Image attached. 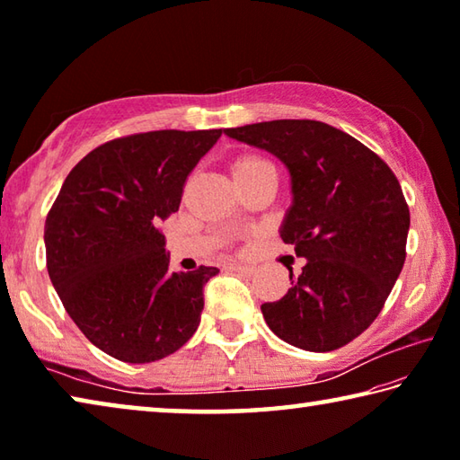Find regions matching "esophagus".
Masks as SVG:
<instances>
[{"mask_svg": "<svg viewBox=\"0 0 460 460\" xmlns=\"http://www.w3.org/2000/svg\"><path fill=\"white\" fill-rule=\"evenodd\" d=\"M231 270H235V271H239V274H245V276L255 274V266H249V263H235Z\"/></svg>", "mask_w": 460, "mask_h": 460, "instance_id": "34e87169", "label": "esophagus"}]
</instances>
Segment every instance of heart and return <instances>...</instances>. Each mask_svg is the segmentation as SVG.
I'll return each instance as SVG.
<instances>
[{
  "label": "heart",
  "mask_w": 460,
  "mask_h": 460,
  "mask_svg": "<svg viewBox=\"0 0 460 460\" xmlns=\"http://www.w3.org/2000/svg\"><path fill=\"white\" fill-rule=\"evenodd\" d=\"M231 174L235 178V182L245 189V186L258 182L263 176H276L274 166L270 164L266 158L255 154H243L231 160Z\"/></svg>",
  "instance_id": "obj_1"
}]
</instances>
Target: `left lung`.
I'll return each mask as SVG.
<instances>
[{
    "mask_svg": "<svg viewBox=\"0 0 460 460\" xmlns=\"http://www.w3.org/2000/svg\"><path fill=\"white\" fill-rule=\"evenodd\" d=\"M225 134L268 150L292 176L284 243L306 258L284 298L263 302L271 331L313 353L345 347L376 321L406 261L410 208L398 178L359 139L314 119Z\"/></svg>",
    "mask_w": 460,
    "mask_h": 460,
    "instance_id": "left-lung-1",
    "label": "left lung"
}]
</instances>
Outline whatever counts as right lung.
Wrapping results in <instances>:
<instances>
[{
    "label": "right lung",
    "mask_w": 460,
    "mask_h": 460,
    "mask_svg": "<svg viewBox=\"0 0 460 460\" xmlns=\"http://www.w3.org/2000/svg\"><path fill=\"white\" fill-rule=\"evenodd\" d=\"M223 129H158L101 144L68 172L46 217V268L62 306L101 351L152 363L200 323V266L170 274L158 225L178 211L186 178Z\"/></svg>",
    "instance_id": "obj_1"
}]
</instances>
